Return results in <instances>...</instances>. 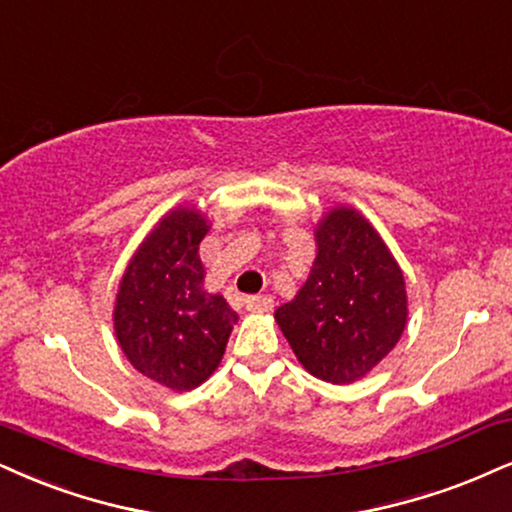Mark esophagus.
Masks as SVG:
<instances>
[{"mask_svg": "<svg viewBox=\"0 0 512 512\" xmlns=\"http://www.w3.org/2000/svg\"><path fill=\"white\" fill-rule=\"evenodd\" d=\"M244 304H246V311H251V313H268V311H273L275 301H273V296H249Z\"/></svg>", "mask_w": 512, "mask_h": 512, "instance_id": "esophagus-1", "label": "esophagus"}]
</instances>
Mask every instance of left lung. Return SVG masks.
<instances>
[{
    "instance_id": "1",
    "label": "left lung",
    "mask_w": 512,
    "mask_h": 512,
    "mask_svg": "<svg viewBox=\"0 0 512 512\" xmlns=\"http://www.w3.org/2000/svg\"><path fill=\"white\" fill-rule=\"evenodd\" d=\"M308 280L275 323L318 380L353 384L389 356L408 323L403 270L358 208H327L315 225Z\"/></svg>"
}]
</instances>
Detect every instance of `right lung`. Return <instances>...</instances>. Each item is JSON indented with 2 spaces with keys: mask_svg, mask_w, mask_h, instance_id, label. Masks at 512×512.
<instances>
[{
  "mask_svg": "<svg viewBox=\"0 0 512 512\" xmlns=\"http://www.w3.org/2000/svg\"><path fill=\"white\" fill-rule=\"evenodd\" d=\"M211 220L178 204L149 230L118 282L113 332L132 368L173 391L204 384L223 361L237 313L204 289L199 244Z\"/></svg>",
  "mask_w": 512,
  "mask_h": 512,
  "instance_id": "add662e5",
  "label": "right lung"
}]
</instances>
